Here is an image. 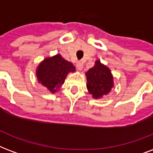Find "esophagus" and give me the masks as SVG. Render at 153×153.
Returning a JSON list of instances; mask_svg holds the SVG:
<instances>
[{
  "mask_svg": "<svg viewBox=\"0 0 153 153\" xmlns=\"http://www.w3.org/2000/svg\"><path fill=\"white\" fill-rule=\"evenodd\" d=\"M83 67H84V65H83L82 62H81V61H78L77 63H76V68H77V69H79V70H82Z\"/></svg>",
  "mask_w": 153,
  "mask_h": 153,
  "instance_id": "obj_1",
  "label": "esophagus"
}]
</instances>
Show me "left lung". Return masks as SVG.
Returning a JSON list of instances; mask_svg holds the SVG:
<instances>
[{
	"mask_svg": "<svg viewBox=\"0 0 153 153\" xmlns=\"http://www.w3.org/2000/svg\"><path fill=\"white\" fill-rule=\"evenodd\" d=\"M87 88L96 99L110 92L113 86V78L109 68L97 60L95 65L86 73Z\"/></svg>",
	"mask_w": 153,
	"mask_h": 153,
	"instance_id": "obj_1",
	"label": "left lung"
}]
</instances>
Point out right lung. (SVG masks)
Masks as SVG:
<instances>
[{"label":"right lung","instance_id":"1","mask_svg":"<svg viewBox=\"0 0 153 153\" xmlns=\"http://www.w3.org/2000/svg\"><path fill=\"white\" fill-rule=\"evenodd\" d=\"M70 72H75V66L58 54L46 58L39 65L36 76L39 82L47 87L51 93H55L63 85L66 76Z\"/></svg>","mask_w":153,"mask_h":153}]
</instances>
